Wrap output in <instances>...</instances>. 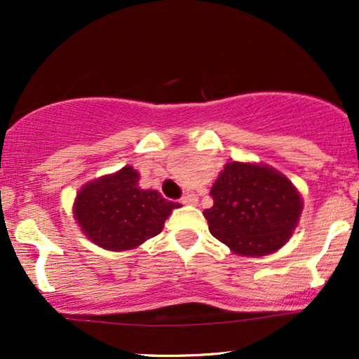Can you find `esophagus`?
<instances>
[{
    "instance_id": "esophagus-1",
    "label": "esophagus",
    "mask_w": 359,
    "mask_h": 359,
    "mask_svg": "<svg viewBox=\"0 0 359 359\" xmlns=\"http://www.w3.org/2000/svg\"><path fill=\"white\" fill-rule=\"evenodd\" d=\"M180 203L189 204V205L197 204V196H196V194H185V196L180 197Z\"/></svg>"
}]
</instances>
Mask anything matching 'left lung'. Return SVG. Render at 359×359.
Segmentation results:
<instances>
[{
	"label": "left lung",
	"instance_id": "obj_1",
	"mask_svg": "<svg viewBox=\"0 0 359 359\" xmlns=\"http://www.w3.org/2000/svg\"><path fill=\"white\" fill-rule=\"evenodd\" d=\"M209 231L245 257L270 255L288 241L302 201L287 177L263 165L231 162L211 189Z\"/></svg>",
	"mask_w": 359,
	"mask_h": 359
}]
</instances>
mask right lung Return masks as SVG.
<instances>
[{"label":"right lung","instance_id":"add662e5","mask_svg":"<svg viewBox=\"0 0 359 359\" xmlns=\"http://www.w3.org/2000/svg\"><path fill=\"white\" fill-rule=\"evenodd\" d=\"M138 180L137 170L123 167L77 194L74 214L89 240L106 250L123 251L162 231L168 214L179 204L156 191L140 189Z\"/></svg>","mask_w":359,"mask_h":359}]
</instances>
